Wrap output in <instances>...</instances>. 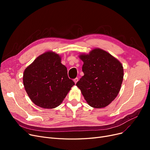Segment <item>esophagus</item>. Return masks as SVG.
<instances>
[{"label": "esophagus", "mask_w": 150, "mask_h": 150, "mask_svg": "<svg viewBox=\"0 0 150 150\" xmlns=\"http://www.w3.org/2000/svg\"><path fill=\"white\" fill-rule=\"evenodd\" d=\"M78 81V78H75V79L74 80V83H75V84L77 83Z\"/></svg>", "instance_id": "1"}]
</instances>
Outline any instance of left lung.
I'll return each instance as SVG.
<instances>
[{
  "label": "left lung",
  "instance_id": "left-lung-1",
  "mask_svg": "<svg viewBox=\"0 0 150 150\" xmlns=\"http://www.w3.org/2000/svg\"><path fill=\"white\" fill-rule=\"evenodd\" d=\"M84 73L76 84L89 106L102 108L109 105L119 93L123 79L122 63L108 52L99 48L89 54L82 53Z\"/></svg>",
  "mask_w": 150,
  "mask_h": 150
}]
</instances>
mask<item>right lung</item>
Masks as SVG:
<instances>
[{
  "label": "right lung",
  "instance_id": "1",
  "mask_svg": "<svg viewBox=\"0 0 150 150\" xmlns=\"http://www.w3.org/2000/svg\"><path fill=\"white\" fill-rule=\"evenodd\" d=\"M61 56L52 51L38 57L24 70L23 86L28 97L36 105L53 109L61 104L75 85L69 78Z\"/></svg>",
  "mask_w": 150,
  "mask_h": 150
}]
</instances>
